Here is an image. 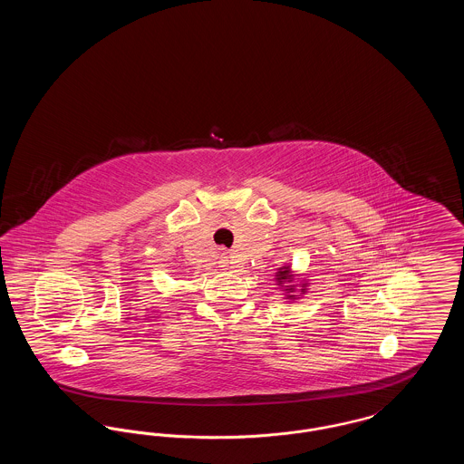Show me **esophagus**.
Instances as JSON below:
<instances>
[{"mask_svg": "<svg viewBox=\"0 0 464 464\" xmlns=\"http://www.w3.org/2000/svg\"><path fill=\"white\" fill-rule=\"evenodd\" d=\"M227 266H229V259H227V257H222L221 267H227Z\"/></svg>", "mask_w": 464, "mask_h": 464, "instance_id": "esophagus-1", "label": "esophagus"}]
</instances>
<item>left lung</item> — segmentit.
Masks as SVG:
<instances>
[{
	"label": "left lung",
	"mask_w": 464,
	"mask_h": 464,
	"mask_svg": "<svg viewBox=\"0 0 464 464\" xmlns=\"http://www.w3.org/2000/svg\"><path fill=\"white\" fill-rule=\"evenodd\" d=\"M276 278V285H280V287L285 290V299L288 301H295V299H299L297 297V294H304L306 292V287H308V284H301V288H299V292H297V285H294V271L290 269V266H282L278 271H276V275H275Z\"/></svg>",
	"instance_id": "1"
}]
</instances>
